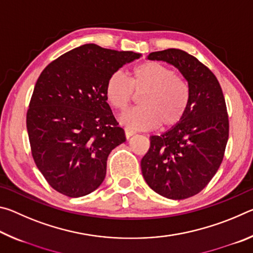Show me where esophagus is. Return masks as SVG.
I'll list each match as a JSON object with an SVG mask.
<instances>
[{
    "label": "esophagus",
    "mask_w": 253,
    "mask_h": 253,
    "mask_svg": "<svg viewBox=\"0 0 253 253\" xmlns=\"http://www.w3.org/2000/svg\"><path fill=\"white\" fill-rule=\"evenodd\" d=\"M125 135H126V138H130L132 135H135V131L131 130L130 128H125Z\"/></svg>",
    "instance_id": "34e87169"
}]
</instances>
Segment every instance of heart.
I'll list each match as a JSON object with an SVG mask.
<instances>
[{
	"instance_id": "heart-1",
	"label": "heart",
	"mask_w": 253,
	"mask_h": 253,
	"mask_svg": "<svg viewBox=\"0 0 253 253\" xmlns=\"http://www.w3.org/2000/svg\"><path fill=\"white\" fill-rule=\"evenodd\" d=\"M106 99L118 111H124L139 96V107L122 116L124 125L134 129H161L177 126L186 116L191 104L190 85L176 76L172 68L156 61H148L132 68L129 81L121 71L107 80Z\"/></svg>"
}]
</instances>
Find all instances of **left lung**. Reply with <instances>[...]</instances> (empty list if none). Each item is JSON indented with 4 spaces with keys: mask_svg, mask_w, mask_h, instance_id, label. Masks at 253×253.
<instances>
[{
    "mask_svg": "<svg viewBox=\"0 0 253 253\" xmlns=\"http://www.w3.org/2000/svg\"><path fill=\"white\" fill-rule=\"evenodd\" d=\"M148 60L174 66L187 81L191 104L186 116L151 146L140 168L148 186L164 198L184 200L198 194L219 169L229 138V118L216 77L193 55L179 49L156 51Z\"/></svg>",
    "mask_w": 253,
    "mask_h": 253,
    "instance_id": "1",
    "label": "left lung"
}]
</instances>
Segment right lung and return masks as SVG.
Segmentation results:
<instances>
[{"label": "right lung", "mask_w": 253, "mask_h": 253, "mask_svg": "<svg viewBox=\"0 0 253 253\" xmlns=\"http://www.w3.org/2000/svg\"><path fill=\"white\" fill-rule=\"evenodd\" d=\"M140 57L88 43L60 55L41 72L27 128L33 160L59 193L80 198L104 182L108 155L126 140L106 99L107 80Z\"/></svg>", "instance_id": "1"}]
</instances>
